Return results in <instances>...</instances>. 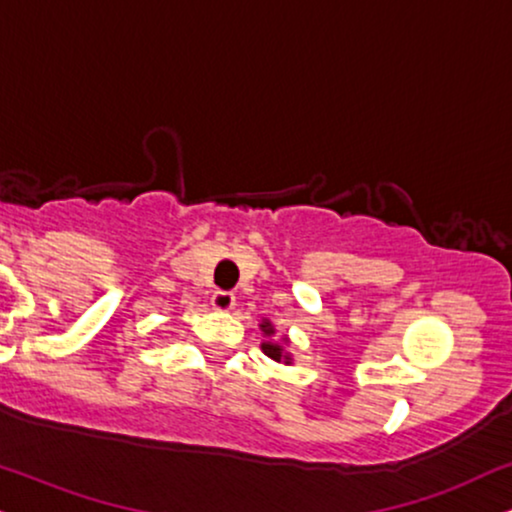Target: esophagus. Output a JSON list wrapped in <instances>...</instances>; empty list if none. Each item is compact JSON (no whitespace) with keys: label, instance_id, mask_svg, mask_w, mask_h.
<instances>
[{"label":"esophagus","instance_id":"obj_1","mask_svg":"<svg viewBox=\"0 0 512 512\" xmlns=\"http://www.w3.org/2000/svg\"><path fill=\"white\" fill-rule=\"evenodd\" d=\"M211 306L216 308V311H232V308H235V294L218 289V292H213L211 296Z\"/></svg>","mask_w":512,"mask_h":512}]
</instances>
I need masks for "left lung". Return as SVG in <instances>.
<instances>
[{
  "label": "left lung",
  "mask_w": 512,
  "mask_h": 512,
  "mask_svg": "<svg viewBox=\"0 0 512 512\" xmlns=\"http://www.w3.org/2000/svg\"><path fill=\"white\" fill-rule=\"evenodd\" d=\"M261 332L266 334V337H273L275 334V327L268 323V320H263L261 323ZM261 349H263V353H266L268 358H273V361H277V363H292V356H289V353L285 351V346L282 344H277V342H263L261 344Z\"/></svg>",
  "instance_id": "1"
}]
</instances>
